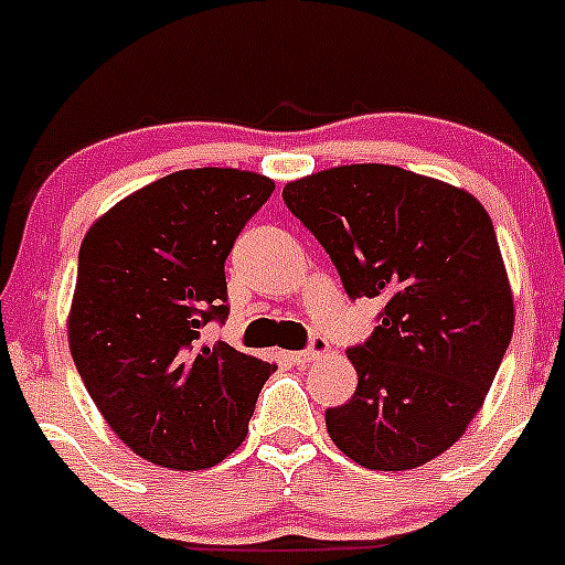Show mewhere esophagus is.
Listing matches in <instances>:
<instances>
[{
  "label": "esophagus",
  "instance_id": "1",
  "mask_svg": "<svg viewBox=\"0 0 565 565\" xmlns=\"http://www.w3.org/2000/svg\"><path fill=\"white\" fill-rule=\"evenodd\" d=\"M330 355V344L324 339H315L311 341L309 350H298V352H289V361H295L298 366H309V363L324 361Z\"/></svg>",
  "mask_w": 565,
  "mask_h": 565
}]
</instances>
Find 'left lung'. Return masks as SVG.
<instances>
[{"label": "left lung", "instance_id": "left-lung-1", "mask_svg": "<svg viewBox=\"0 0 565 565\" xmlns=\"http://www.w3.org/2000/svg\"><path fill=\"white\" fill-rule=\"evenodd\" d=\"M350 298H385L372 339L347 350L358 388L324 413L330 440L369 470H413L454 446L483 407L514 333V295L472 193L385 163L284 185Z\"/></svg>", "mask_w": 565, "mask_h": 565}]
</instances>
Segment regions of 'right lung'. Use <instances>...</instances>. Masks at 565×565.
Returning a JSON list of instances; mask_svg holds the SVG:
<instances>
[{
  "instance_id": "obj_1",
  "label": "right lung",
  "mask_w": 565,
  "mask_h": 565,
  "mask_svg": "<svg viewBox=\"0 0 565 565\" xmlns=\"http://www.w3.org/2000/svg\"><path fill=\"white\" fill-rule=\"evenodd\" d=\"M276 182L182 169L119 199L87 230L67 315L73 363L114 435L169 470L241 448L276 363L204 344L226 315L224 262Z\"/></svg>"
}]
</instances>
